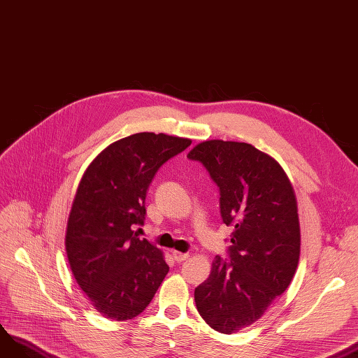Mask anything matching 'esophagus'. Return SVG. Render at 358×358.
Masks as SVG:
<instances>
[{"label":"esophagus","mask_w":358,"mask_h":358,"mask_svg":"<svg viewBox=\"0 0 358 358\" xmlns=\"http://www.w3.org/2000/svg\"><path fill=\"white\" fill-rule=\"evenodd\" d=\"M172 257L175 258L176 262H183L189 258V253H182V252H178V250H173L172 252Z\"/></svg>","instance_id":"esophagus-1"}]
</instances>
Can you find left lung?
<instances>
[{
    "label": "left lung",
    "mask_w": 358,
    "mask_h": 358,
    "mask_svg": "<svg viewBox=\"0 0 358 358\" xmlns=\"http://www.w3.org/2000/svg\"><path fill=\"white\" fill-rule=\"evenodd\" d=\"M188 159L207 169L220 189L223 223L234 227L229 261L215 257L195 288L196 309L213 329L234 334L257 322L296 274V194L278 162L246 143L203 141Z\"/></svg>",
    "instance_id": "1"
}]
</instances>
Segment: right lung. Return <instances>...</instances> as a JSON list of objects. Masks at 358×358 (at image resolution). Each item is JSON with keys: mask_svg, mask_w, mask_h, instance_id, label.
<instances>
[{"mask_svg": "<svg viewBox=\"0 0 358 358\" xmlns=\"http://www.w3.org/2000/svg\"><path fill=\"white\" fill-rule=\"evenodd\" d=\"M191 140L138 132L108 145L84 172L68 217L65 249L77 284L112 320L138 316L169 272L163 252L134 231L157 170Z\"/></svg>", "mask_w": 358, "mask_h": 358, "instance_id": "obj_1", "label": "right lung"}]
</instances>
